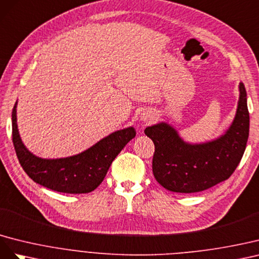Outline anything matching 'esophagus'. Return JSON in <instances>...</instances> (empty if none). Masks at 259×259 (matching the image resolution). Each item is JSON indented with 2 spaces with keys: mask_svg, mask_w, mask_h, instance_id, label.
I'll list each match as a JSON object with an SVG mask.
<instances>
[{
  "mask_svg": "<svg viewBox=\"0 0 259 259\" xmlns=\"http://www.w3.org/2000/svg\"><path fill=\"white\" fill-rule=\"evenodd\" d=\"M151 118H152V117H151L150 115H146V116L143 118V120H144V121H150Z\"/></svg>",
  "mask_w": 259,
  "mask_h": 259,
  "instance_id": "esophagus-1",
  "label": "esophagus"
}]
</instances>
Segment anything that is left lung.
Instances as JSON below:
<instances>
[{"label":"left lung","mask_w":259,"mask_h":259,"mask_svg":"<svg viewBox=\"0 0 259 259\" xmlns=\"http://www.w3.org/2000/svg\"><path fill=\"white\" fill-rule=\"evenodd\" d=\"M240 98L235 117L225 135L205 143H188L167 122L147 127L144 132L155 145L153 174L168 191L195 193L227 180L244 154L249 114L246 90L239 85Z\"/></svg>","instance_id":"obj_1"}]
</instances>
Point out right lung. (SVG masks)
<instances>
[{
  "mask_svg": "<svg viewBox=\"0 0 259 259\" xmlns=\"http://www.w3.org/2000/svg\"><path fill=\"white\" fill-rule=\"evenodd\" d=\"M17 102L12 113L13 143L25 172L40 186L63 193H89L104 180L113 160L130 140L136 129L129 127L103 138L98 143L73 156L47 159L29 152L21 141L17 128Z\"/></svg>",
  "mask_w": 259,
  "mask_h": 259,
  "instance_id": "1",
  "label": "right lung"
}]
</instances>
